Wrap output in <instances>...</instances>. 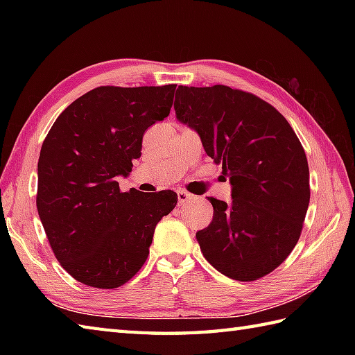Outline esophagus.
Masks as SVG:
<instances>
[{"label":"esophagus","mask_w":355,"mask_h":355,"mask_svg":"<svg viewBox=\"0 0 355 355\" xmlns=\"http://www.w3.org/2000/svg\"><path fill=\"white\" fill-rule=\"evenodd\" d=\"M177 198H178V205L180 206H184L187 201L192 200V195L189 192H186L183 189H178L177 191Z\"/></svg>","instance_id":"esophagus-1"}]
</instances>
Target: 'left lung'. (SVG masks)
Returning a JSON list of instances; mask_svg holds the SVG:
<instances>
[{
	"label": "left lung",
	"instance_id": "left-lung-1",
	"mask_svg": "<svg viewBox=\"0 0 355 355\" xmlns=\"http://www.w3.org/2000/svg\"><path fill=\"white\" fill-rule=\"evenodd\" d=\"M173 108L232 183L229 205L207 197L214 220L197 232L202 254L235 281L271 273L297 244L310 205V171L296 132L268 102L225 85H180Z\"/></svg>",
	"mask_w": 355,
	"mask_h": 355
}]
</instances>
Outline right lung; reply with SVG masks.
<instances>
[{"instance_id":"add662e5","label":"right lung","mask_w":355,"mask_h":355,"mask_svg":"<svg viewBox=\"0 0 355 355\" xmlns=\"http://www.w3.org/2000/svg\"><path fill=\"white\" fill-rule=\"evenodd\" d=\"M175 87H97L59 114L42 143L37 214L56 259L82 284L112 290L130 281L177 205L175 192H122L116 180L141 155L148 128L169 116Z\"/></svg>"}]
</instances>
